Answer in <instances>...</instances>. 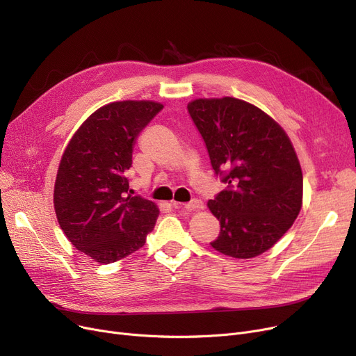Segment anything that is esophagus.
I'll list each match as a JSON object with an SVG mask.
<instances>
[{"label": "esophagus", "mask_w": 356, "mask_h": 356, "mask_svg": "<svg viewBox=\"0 0 356 356\" xmlns=\"http://www.w3.org/2000/svg\"><path fill=\"white\" fill-rule=\"evenodd\" d=\"M173 207L175 208H184L188 211H199L203 209V202L200 199H193L188 203H179V202H173Z\"/></svg>", "instance_id": "obj_1"}]
</instances>
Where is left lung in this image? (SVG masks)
Instances as JSON below:
<instances>
[{
    "instance_id": "8db88e82",
    "label": "left lung",
    "mask_w": 356,
    "mask_h": 356,
    "mask_svg": "<svg viewBox=\"0 0 356 356\" xmlns=\"http://www.w3.org/2000/svg\"><path fill=\"white\" fill-rule=\"evenodd\" d=\"M188 111L227 183L208 202L220 223L211 245L234 258L266 252L302 209L303 175L289 136L264 111L231 97L199 98Z\"/></svg>"
}]
</instances>
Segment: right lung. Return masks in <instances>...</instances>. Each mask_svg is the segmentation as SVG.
Listing matches in <instances>:
<instances>
[{"label":"right lung","mask_w":356,"mask_h":356,"mask_svg":"<svg viewBox=\"0 0 356 356\" xmlns=\"http://www.w3.org/2000/svg\"><path fill=\"white\" fill-rule=\"evenodd\" d=\"M163 105L120 101L97 109L78 128L62 156L53 203L67 239L99 264L140 250L159 208L128 193L127 172L138 134Z\"/></svg>","instance_id":"obj_1"}]
</instances>
